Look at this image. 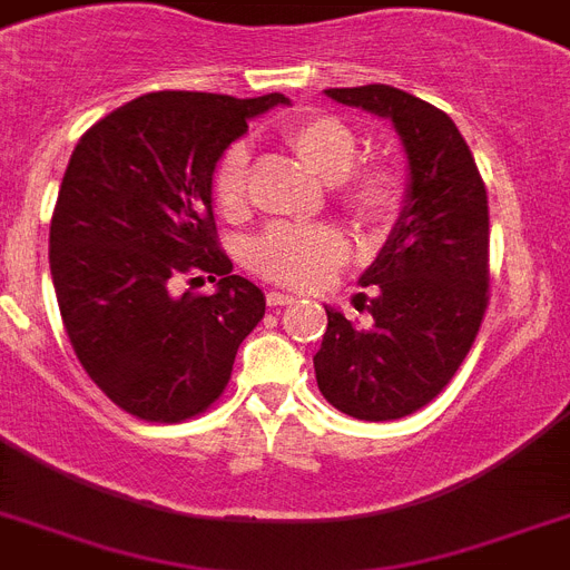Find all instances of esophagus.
<instances>
[{
  "label": "esophagus",
  "mask_w": 570,
  "mask_h": 570,
  "mask_svg": "<svg viewBox=\"0 0 570 570\" xmlns=\"http://www.w3.org/2000/svg\"><path fill=\"white\" fill-rule=\"evenodd\" d=\"M293 295L289 293H277V289H272L269 295H266V304H269V307H286V304H293Z\"/></svg>",
  "instance_id": "34e87169"
}]
</instances>
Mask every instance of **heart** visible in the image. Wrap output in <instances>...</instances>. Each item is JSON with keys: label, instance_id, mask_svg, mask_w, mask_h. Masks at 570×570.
I'll use <instances>...</instances> for the list:
<instances>
[{"label": "heart", "instance_id": "obj_1", "mask_svg": "<svg viewBox=\"0 0 570 570\" xmlns=\"http://www.w3.org/2000/svg\"><path fill=\"white\" fill-rule=\"evenodd\" d=\"M286 142L295 155L322 180L336 187L340 205L354 216L357 225H381L395 213L401 202V180L395 169L383 164L355 169L360 142L348 125L327 114H313L286 128ZM245 173L248 149L234 142L216 164L213 173V198L222 213H237L245 198ZM348 257V245L340 230L327 225H277L266 230L252 248V269L275 284L293 289H313L325 284Z\"/></svg>", "mask_w": 570, "mask_h": 570}]
</instances>
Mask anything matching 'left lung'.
Returning <instances> with one entry per match:
<instances>
[{
	"label": "left lung",
	"mask_w": 570,
	"mask_h": 570,
	"mask_svg": "<svg viewBox=\"0 0 570 570\" xmlns=\"http://www.w3.org/2000/svg\"><path fill=\"white\" fill-rule=\"evenodd\" d=\"M325 96L390 119L406 157V189L390 237L360 275L372 289V322H348L325 304L316 383L345 415L404 419L445 390L483 322L485 187L460 128L428 101L390 85L331 87Z\"/></svg>",
	"instance_id": "obj_1"
}]
</instances>
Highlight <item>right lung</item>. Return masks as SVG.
I'll return each mask as SVG.
<instances>
[{"mask_svg": "<svg viewBox=\"0 0 570 570\" xmlns=\"http://www.w3.org/2000/svg\"><path fill=\"white\" fill-rule=\"evenodd\" d=\"M277 105L289 99L146 92L92 125L69 157L49 269L76 357L125 413L184 421L207 410L266 313V295L219 252L213 173L248 119ZM187 271H207L214 295L178 296Z\"/></svg>", "mask_w": 570, "mask_h": 570, "instance_id": "add662e5", "label": "right lung"}]
</instances>
